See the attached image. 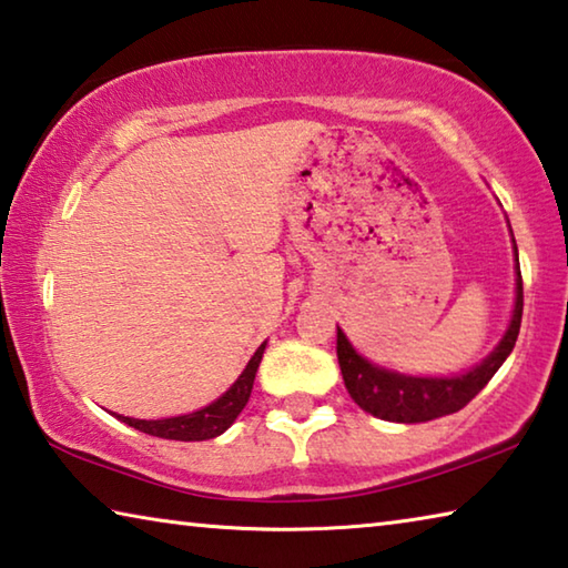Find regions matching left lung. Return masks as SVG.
<instances>
[{
    "label": "left lung",
    "mask_w": 568,
    "mask_h": 568,
    "mask_svg": "<svg viewBox=\"0 0 568 568\" xmlns=\"http://www.w3.org/2000/svg\"><path fill=\"white\" fill-rule=\"evenodd\" d=\"M516 253V305L508 331L496 345L488 358L470 368L468 373L450 378H418L403 376V373L381 368L365 361L363 355L355 353L353 345L345 338V333L338 328V363L341 373L348 388L351 398L358 406L371 413V416L393 420V423H426L448 413H456L466 406L470 398L478 396V390L494 378V373L501 368L508 353L514 351L518 331H521V313H524V281L521 267H518V250L514 240Z\"/></svg>",
    "instance_id": "left-lung-1"
}]
</instances>
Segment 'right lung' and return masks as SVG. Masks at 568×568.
<instances>
[{"label":"right lung","instance_id":"obj_1","mask_svg":"<svg viewBox=\"0 0 568 568\" xmlns=\"http://www.w3.org/2000/svg\"><path fill=\"white\" fill-rule=\"evenodd\" d=\"M263 351H265V343L255 351L253 358L247 361L245 371L240 373V378L233 383V386L205 408L187 413V416L162 418V420H140V418H128V416H118V418L122 423H128V426L142 430V434L170 438V440H207L225 434V430L233 426V420L240 416V410L245 408L250 390H253L257 365L263 361Z\"/></svg>","mask_w":568,"mask_h":568}]
</instances>
